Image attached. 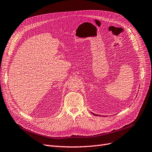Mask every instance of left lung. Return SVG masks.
I'll list each match as a JSON object with an SVG mask.
<instances>
[{
  "mask_svg": "<svg viewBox=\"0 0 152 152\" xmlns=\"http://www.w3.org/2000/svg\"><path fill=\"white\" fill-rule=\"evenodd\" d=\"M92 113V114H93V115H96V116H97V115H98H98H99L98 114H95V113Z\"/></svg>",
  "mask_w": 152,
  "mask_h": 152,
  "instance_id": "8db88e82",
  "label": "left lung"
}]
</instances>
